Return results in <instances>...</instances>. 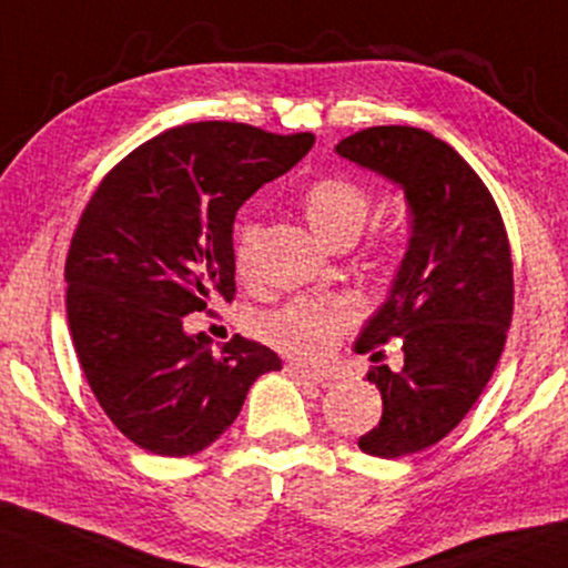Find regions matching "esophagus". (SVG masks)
Masks as SVG:
<instances>
[{
	"label": "esophagus",
	"mask_w": 568,
	"mask_h": 568,
	"mask_svg": "<svg viewBox=\"0 0 568 568\" xmlns=\"http://www.w3.org/2000/svg\"><path fill=\"white\" fill-rule=\"evenodd\" d=\"M285 373L291 375V378H296L298 384H323L325 381V375L323 373H317V371H310V367H304V365H298V362H288V365H285Z\"/></svg>",
	"instance_id": "34e87169"
}]
</instances>
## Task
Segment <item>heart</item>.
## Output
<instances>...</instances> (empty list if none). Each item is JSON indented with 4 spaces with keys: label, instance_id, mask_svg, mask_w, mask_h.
<instances>
[{
    "label": "heart",
    "instance_id": "1",
    "mask_svg": "<svg viewBox=\"0 0 568 568\" xmlns=\"http://www.w3.org/2000/svg\"><path fill=\"white\" fill-rule=\"evenodd\" d=\"M304 216L310 227L325 243H338L344 237H357L365 222L371 219L373 197L357 182L346 176H325L310 184L304 193ZM258 224L245 219L235 230L232 258L241 277H248ZM357 320V306L349 298H331V302H312L298 298L283 310L266 314L262 320V336L277 349L293 354L298 359L317 362L336 346L341 333Z\"/></svg>",
    "mask_w": 568,
    "mask_h": 568
}]
</instances>
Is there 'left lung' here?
Here are the masks:
<instances>
[{"instance_id": "1", "label": "left lung", "mask_w": 568, "mask_h": 568, "mask_svg": "<svg viewBox=\"0 0 568 568\" xmlns=\"http://www.w3.org/2000/svg\"><path fill=\"white\" fill-rule=\"evenodd\" d=\"M336 153L399 184L409 209L392 291L354 344L373 362L388 341L405 354L402 371L367 373L384 415L359 436L362 453L394 460L442 442L487 388L514 314V262L495 197L447 142L415 126H371Z\"/></svg>"}]
</instances>
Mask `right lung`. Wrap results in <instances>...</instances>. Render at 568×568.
I'll return each mask as SVG.
<instances>
[{"label": "right lung", "instance_id": "right-lung-1", "mask_svg": "<svg viewBox=\"0 0 568 568\" xmlns=\"http://www.w3.org/2000/svg\"><path fill=\"white\" fill-rule=\"evenodd\" d=\"M314 134L201 121L163 132L89 197L65 262L73 349L113 426L163 457L206 449L235 423L272 349L235 336L211 352L184 317L232 302L237 209L310 153Z\"/></svg>", "mask_w": 568, "mask_h": 568}]
</instances>
